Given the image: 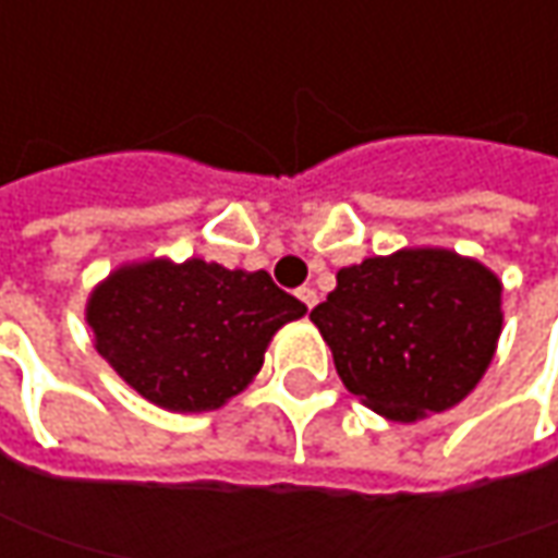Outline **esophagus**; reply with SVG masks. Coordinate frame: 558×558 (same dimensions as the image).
Listing matches in <instances>:
<instances>
[{
  "label": "esophagus",
  "instance_id": "esophagus-1",
  "mask_svg": "<svg viewBox=\"0 0 558 558\" xmlns=\"http://www.w3.org/2000/svg\"><path fill=\"white\" fill-rule=\"evenodd\" d=\"M296 296H299V302H302V305L308 308V312H312V308L317 305V293L312 290V287H302V290H296Z\"/></svg>",
  "mask_w": 558,
  "mask_h": 558
}]
</instances>
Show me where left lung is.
<instances>
[{"label": "left lung", "instance_id": "8db88e82", "mask_svg": "<svg viewBox=\"0 0 558 558\" xmlns=\"http://www.w3.org/2000/svg\"><path fill=\"white\" fill-rule=\"evenodd\" d=\"M312 320L345 389L411 423L463 401L488 371L504 324L500 280L451 250H401L339 268Z\"/></svg>", "mask_w": 558, "mask_h": 558}]
</instances>
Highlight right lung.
I'll return each mask as SVG.
<instances>
[{"label": "right lung", "mask_w": 558, "mask_h": 558, "mask_svg": "<svg viewBox=\"0 0 558 558\" xmlns=\"http://www.w3.org/2000/svg\"><path fill=\"white\" fill-rule=\"evenodd\" d=\"M305 315L268 271L216 262L125 265L88 299L110 367L166 411H216L259 374L275 330Z\"/></svg>", "instance_id": "1"}]
</instances>
